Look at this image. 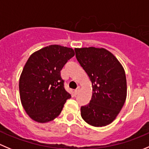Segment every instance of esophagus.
<instances>
[{
	"mask_svg": "<svg viewBox=\"0 0 149 149\" xmlns=\"http://www.w3.org/2000/svg\"><path fill=\"white\" fill-rule=\"evenodd\" d=\"M78 92H79V88H77V89H75V90L74 91V94L77 95V93H78Z\"/></svg>",
	"mask_w": 149,
	"mask_h": 149,
	"instance_id": "obj_1",
	"label": "esophagus"
}]
</instances>
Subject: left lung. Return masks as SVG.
Wrapping results in <instances>:
<instances>
[{
	"label": "left lung",
	"instance_id": "1",
	"mask_svg": "<svg viewBox=\"0 0 149 149\" xmlns=\"http://www.w3.org/2000/svg\"><path fill=\"white\" fill-rule=\"evenodd\" d=\"M76 58L92 83L91 100L82 106L81 116L93 127L115 120L127 98V79L118 59L104 48H75Z\"/></svg>",
	"mask_w": 149,
	"mask_h": 149
}]
</instances>
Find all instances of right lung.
I'll return each mask as SVG.
<instances>
[{"label":"right lung","mask_w":149,"mask_h":149,"mask_svg":"<svg viewBox=\"0 0 149 149\" xmlns=\"http://www.w3.org/2000/svg\"><path fill=\"white\" fill-rule=\"evenodd\" d=\"M74 56L72 48L53 45L33 52L27 61L19 78V96L25 112L35 121L55 119L71 98L61 70Z\"/></svg>","instance_id":"1"}]
</instances>
